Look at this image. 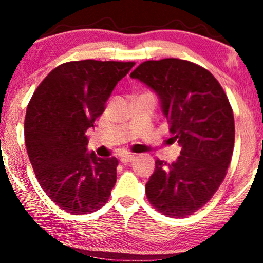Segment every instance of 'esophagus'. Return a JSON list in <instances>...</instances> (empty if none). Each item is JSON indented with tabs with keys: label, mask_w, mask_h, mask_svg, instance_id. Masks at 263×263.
I'll return each mask as SVG.
<instances>
[{
	"label": "esophagus",
	"mask_w": 263,
	"mask_h": 263,
	"mask_svg": "<svg viewBox=\"0 0 263 263\" xmlns=\"http://www.w3.org/2000/svg\"><path fill=\"white\" fill-rule=\"evenodd\" d=\"M135 159V156H132V155H123V156H121L120 157V161H121L122 163H129V162H132Z\"/></svg>",
	"instance_id": "esophagus-1"
}]
</instances>
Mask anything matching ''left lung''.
Listing matches in <instances>:
<instances>
[{
  "instance_id": "left-lung-1",
  "label": "left lung",
  "mask_w": 263,
  "mask_h": 263,
  "mask_svg": "<svg viewBox=\"0 0 263 263\" xmlns=\"http://www.w3.org/2000/svg\"><path fill=\"white\" fill-rule=\"evenodd\" d=\"M158 95L177 161H156L146 184L149 203L163 215L185 218L204 206L226 176L235 142L234 114L219 81L188 60H147L131 73Z\"/></svg>"
}]
</instances>
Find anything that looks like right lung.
I'll return each mask as SVG.
<instances>
[{
    "mask_svg": "<svg viewBox=\"0 0 263 263\" xmlns=\"http://www.w3.org/2000/svg\"><path fill=\"white\" fill-rule=\"evenodd\" d=\"M134 62H68L39 84L27 106L25 142L45 194L73 215L104 206L119 161L87 151V128L105 111L116 84Z\"/></svg>",
    "mask_w": 263,
    "mask_h": 263,
    "instance_id": "right-lung-1",
    "label": "right lung"
}]
</instances>
